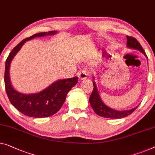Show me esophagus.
Wrapping results in <instances>:
<instances>
[{
  "mask_svg": "<svg viewBox=\"0 0 155 155\" xmlns=\"http://www.w3.org/2000/svg\"><path fill=\"white\" fill-rule=\"evenodd\" d=\"M78 77L80 80H84L85 78H86L87 77V74L86 71H80L78 73Z\"/></svg>",
  "mask_w": 155,
  "mask_h": 155,
  "instance_id": "esophagus-1",
  "label": "esophagus"
}]
</instances>
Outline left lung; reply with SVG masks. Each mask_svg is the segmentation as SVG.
<instances>
[{
	"label": "left lung",
	"mask_w": 155,
	"mask_h": 155,
	"mask_svg": "<svg viewBox=\"0 0 155 155\" xmlns=\"http://www.w3.org/2000/svg\"><path fill=\"white\" fill-rule=\"evenodd\" d=\"M127 47L128 48H134V49L140 51L143 53V54L145 55V56L147 58L146 54H145V52L144 51L143 48H142L141 45H140V43L138 42L135 38H132V37L127 36ZM92 78L94 79V77H93ZM92 84H93L94 87L91 95L90 97L89 101L92 109L94 110V113L97 114L98 115H100V116L113 119L122 118V117H127L129 115L132 114L138 107V106H137V107L132 108V109L127 110H117L113 109V108L108 107V106L106 105L103 102L102 100H101L95 82L93 81Z\"/></svg>",
	"instance_id": "1"
}]
</instances>
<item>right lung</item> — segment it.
Segmentation results:
<instances>
[{
    "instance_id": "right-lung-1",
    "label": "right lung",
    "mask_w": 155,
    "mask_h": 155,
    "mask_svg": "<svg viewBox=\"0 0 155 155\" xmlns=\"http://www.w3.org/2000/svg\"><path fill=\"white\" fill-rule=\"evenodd\" d=\"M57 31H51L35 34L22 40L12 50L5 62V85L7 94L15 108L23 114L33 117H46L53 115L61 109L66 96L71 87L78 83V77L58 80L38 93L24 94L14 88L10 77V66L14 57L27 41L38 37L54 35Z\"/></svg>"
}]
</instances>
